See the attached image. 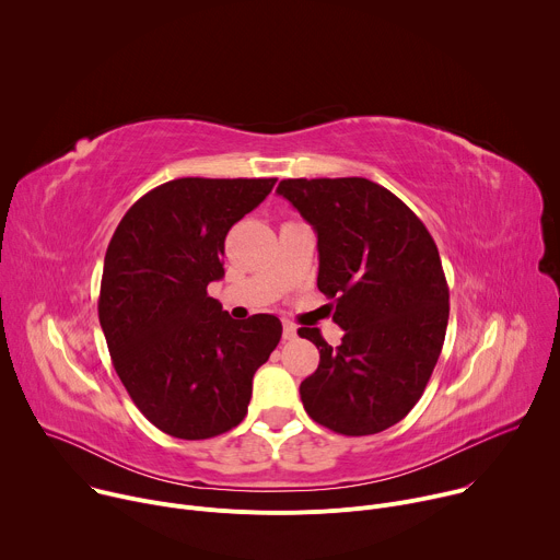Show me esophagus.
Wrapping results in <instances>:
<instances>
[{
  "label": "esophagus",
  "instance_id": "obj_1",
  "mask_svg": "<svg viewBox=\"0 0 560 560\" xmlns=\"http://www.w3.org/2000/svg\"><path fill=\"white\" fill-rule=\"evenodd\" d=\"M296 339V326L294 324H283V341H294Z\"/></svg>",
  "mask_w": 560,
  "mask_h": 560
}]
</instances>
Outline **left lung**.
Returning <instances> with one entry per match:
<instances>
[{"label": "left lung", "instance_id": "obj_1", "mask_svg": "<svg viewBox=\"0 0 560 560\" xmlns=\"http://www.w3.org/2000/svg\"><path fill=\"white\" fill-rule=\"evenodd\" d=\"M277 192L314 228L316 285L346 330L337 348L316 328L299 330L322 357L299 387L303 408L337 434L383 432L417 406L445 341L439 248L423 221L370 179H283Z\"/></svg>", "mask_w": 560, "mask_h": 560}]
</instances>
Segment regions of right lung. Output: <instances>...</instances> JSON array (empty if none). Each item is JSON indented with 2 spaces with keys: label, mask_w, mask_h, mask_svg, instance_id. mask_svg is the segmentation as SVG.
I'll use <instances>...</instances> for the list:
<instances>
[{
  "label": "right lung",
  "mask_w": 560,
  "mask_h": 560,
  "mask_svg": "<svg viewBox=\"0 0 560 560\" xmlns=\"http://www.w3.org/2000/svg\"><path fill=\"white\" fill-rule=\"evenodd\" d=\"M275 182H166L130 206L108 244L97 310L115 372L139 412L175 439L242 423L253 376L281 339L277 316L234 322L208 296L228 230Z\"/></svg>",
  "instance_id": "1"
}]
</instances>
